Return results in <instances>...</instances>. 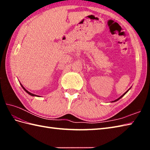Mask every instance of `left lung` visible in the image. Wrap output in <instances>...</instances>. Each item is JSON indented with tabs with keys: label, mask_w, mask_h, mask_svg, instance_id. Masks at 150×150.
<instances>
[{
	"label": "left lung",
	"mask_w": 150,
	"mask_h": 150,
	"mask_svg": "<svg viewBox=\"0 0 150 150\" xmlns=\"http://www.w3.org/2000/svg\"><path fill=\"white\" fill-rule=\"evenodd\" d=\"M131 88H132V87H131ZM131 88H130L129 89V90H127V91H126L125 92V93H124L123 95H121V96H120V97L119 98H117V99H116V100H113V101H111V103H114V102H116V101H117V100H119L120 99V98H122V97L124 96V95H125V94H126V93H127V92H128V91H129V90H130V89H131Z\"/></svg>",
	"instance_id": "left-lung-1"
}]
</instances>
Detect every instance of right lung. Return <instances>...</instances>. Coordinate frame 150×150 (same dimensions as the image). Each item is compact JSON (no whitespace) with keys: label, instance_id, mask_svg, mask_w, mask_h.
I'll list each match as a JSON object with an SVG mask.
<instances>
[{"label":"right lung","instance_id":"obj_1","mask_svg":"<svg viewBox=\"0 0 150 150\" xmlns=\"http://www.w3.org/2000/svg\"><path fill=\"white\" fill-rule=\"evenodd\" d=\"M20 83H21V82H20ZM21 85L22 88L24 89V90L25 91H26L27 93H28L30 95H31V96H33V97H39V96H38V95H35V94H33V93H30V91H28L26 90V89L23 86H22V84H21Z\"/></svg>","mask_w":150,"mask_h":150}]
</instances>
